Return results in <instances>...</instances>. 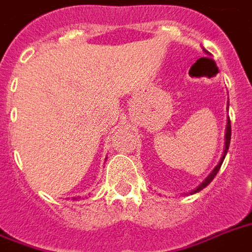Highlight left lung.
Masks as SVG:
<instances>
[{"label":"left lung","instance_id":"8db88e82","mask_svg":"<svg viewBox=\"0 0 252 252\" xmlns=\"http://www.w3.org/2000/svg\"><path fill=\"white\" fill-rule=\"evenodd\" d=\"M205 52H207V51H205ZM230 138H231V126H230V119H229V120H227V126H226V133H225V150H223V156H222V158H221V161L219 162V165H217V166H216L215 168H213V171H212L211 174H209V175L207 176V179L204 180L203 183L200 184L199 187L195 188V189H193V191L189 192V193H191V195H192V193H196V192L201 191V189H203V188L207 187L208 184L211 183L212 180L215 179V176L217 175V172H219L220 167H221V165H222L223 159H225V156H226L227 149H229V145H230Z\"/></svg>","mask_w":252,"mask_h":252}]
</instances>
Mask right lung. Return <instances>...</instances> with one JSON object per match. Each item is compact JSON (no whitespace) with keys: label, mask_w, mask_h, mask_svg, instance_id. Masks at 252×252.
Instances as JSON below:
<instances>
[{"label":"right lung","mask_w":252,"mask_h":252,"mask_svg":"<svg viewBox=\"0 0 252 252\" xmlns=\"http://www.w3.org/2000/svg\"><path fill=\"white\" fill-rule=\"evenodd\" d=\"M73 200H76V197H73Z\"/></svg>","instance_id":"add662e5"}]
</instances>
